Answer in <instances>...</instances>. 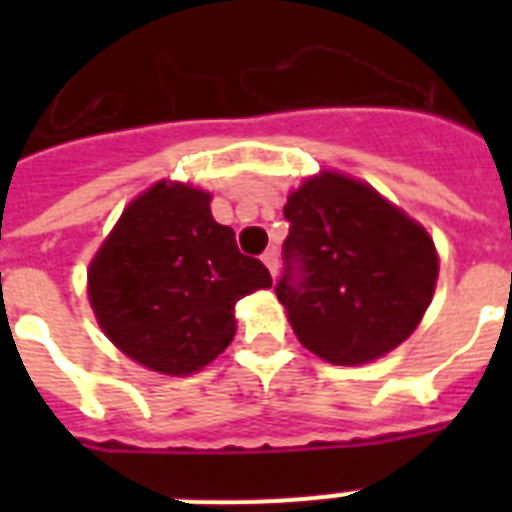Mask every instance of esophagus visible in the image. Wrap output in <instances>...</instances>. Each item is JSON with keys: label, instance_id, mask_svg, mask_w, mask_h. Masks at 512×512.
Instances as JSON below:
<instances>
[{"label": "esophagus", "instance_id": "1", "mask_svg": "<svg viewBox=\"0 0 512 512\" xmlns=\"http://www.w3.org/2000/svg\"><path fill=\"white\" fill-rule=\"evenodd\" d=\"M263 263H265V268L271 271L273 279H276V273H279V252H276V249H265Z\"/></svg>", "mask_w": 512, "mask_h": 512}]
</instances>
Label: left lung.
Masks as SVG:
<instances>
[{
    "label": "left lung",
    "instance_id": "8db88e82",
    "mask_svg": "<svg viewBox=\"0 0 512 512\" xmlns=\"http://www.w3.org/2000/svg\"><path fill=\"white\" fill-rule=\"evenodd\" d=\"M276 297L305 348L329 364L385 356L412 335L436 289L422 225L348 177L324 172L289 196Z\"/></svg>",
    "mask_w": 512,
    "mask_h": 512
}]
</instances>
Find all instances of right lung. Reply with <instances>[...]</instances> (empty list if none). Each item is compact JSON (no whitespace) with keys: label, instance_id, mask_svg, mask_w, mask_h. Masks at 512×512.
I'll list each match as a JSON object with an SVG mask.
<instances>
[{"label":"right lung","instance_id":"right-lung-1","mask_svg":"<svg viewBox=\"0 0 512 512\" xmlns=\"http://www.w3.org/2000/svg\"><path fill=\"white\" fill-rule=\"evenodd\" d=\"M209 193L156 183L124 209L90 265V303L116 348L164 374H191L228 348L233 308L271 287L233 228L215 223Z\"/></svg>","mask_w":512,"mask_h":512}]
</instances>
